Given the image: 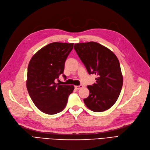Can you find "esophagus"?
I'll list each match as a JSON object with an SVG mask.
<instances>
[{
	"label": "esophagus",
	"mask_w": 150,
	"mask_h": 150,
	"mask_svg": "<svg viewBox=\"0 0 150 150\" xmlns=\"http://www.w3.org/2000/svg\"><path fill=\"white\" fill-rule=\"evenodd\" d=\"M83 87V85H79V86H75V88L76 89H81Z\"/></svg>",
	"instance_id": "1"
}]
</instances>
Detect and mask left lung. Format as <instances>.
Segmentation results:
<instances>
[{
    "label": "left lung",
    "instance_id": "left-lung-1",
    "mask_svg": "<svg viewBox=\"0 0 150 150\" xmlns=\"http://www.w3.org/2000/svg\"><path fill=\"white\" fill-rule=\"evenodd\" d=\"M74 48L89 74H96V83L88 86L89 96L84 102L89 110L102 112L117 101L123 78L120 62L111 50L95 42L75 44Z\"/></svg>",
    "mask_w": 150,
    "mask_h": 150
}]
</instances>
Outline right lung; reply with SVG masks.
<instances>
[{
  "mask_svg": "<svg viewBox=\"0 0 150 150\" xmlns=\"http://www.w3.org/2000/svg\"><path fill=\"white\" fill-rule=\"evenodd\" d=\"M73 43L52 42L36 52L28 68L26 86L29 96L39 110L55 115L66 107L74 86L55 83L63 74L66 59L73 48ZM66 79V76L62 74Z\"/></svg>",
  "mask_w": 150,
  "mask_h": 150,
  "instance_id": "1",
  "label": "right lung"
}]
</instances>
